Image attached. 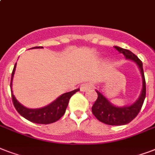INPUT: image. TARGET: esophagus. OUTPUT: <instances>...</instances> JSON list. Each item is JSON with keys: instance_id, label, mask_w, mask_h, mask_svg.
I'll return each instance as SVG.
<instances>
[{"instance_id": "esophagus-1", "label": "esophagus", "mask_w": 155, "mask_h": 155, "mask_svg": "<svg viewBox=\"0 0 155 155\" xmlns=\"http://www.w3.org/2000/svg\"><path fill=\"white\" fill-rule=\"evenodd\" d=\"M93 87V84L91 83H84L80 85V90L82 92H87L88 90H91Z\"/></svg>"}]
</instances>
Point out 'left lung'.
Masks as SVG:
<instances>
[{"label":"left lung","mask_w":155,"mask_h":155,"mask_svg":"<svg viewBox=\"0 0 155 155\" xmlns=\"http://www.w3.org/2000/svg\"><path fill=\"white\" fill-rule=\"evenodd\" d=\"M119 53L123 54L127 59L134 61L140 68L142 76V90L139 98L132 105L125 107L113 106L101 93L97 92V99L92 107V112L97 120L109 125H123L130 123L139 113L146 98V80L142 68V62L137 55L129 51L120 47H114Z\"/></svg>","instance_id":"8db88e82"}]
</instances>
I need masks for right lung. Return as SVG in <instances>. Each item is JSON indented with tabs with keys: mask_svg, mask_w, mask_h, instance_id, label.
<instances>
[{
	"mask_svg": "<svg viewBox=\"0 0 155 155\" xmlns=\"http://www.w3.org/2000/svg\"><path fill=\"white\" fill-rule=\"evenodd\" d=\"M33 48H43L42 47H35ZM31 48V49H33ZM16 64L13 68V72H12V76H11V82L10 87H12V80H13V74L15 71ZM80 91V89L73 90L71 92L64 93L62 96L58 97V99H56L51 104H50L49 105L43 107L42 108H37V109H31V108H27L21 105L19 102L16 100L15 97L12 94V101L16 110L18 111V113L21 116H22L23 117L27 119L31 122L37 123V124H51V123L55 122L58 120H59L63 114L65 113L66 108L68 105L69 100L73 94H75V92Z\"/></svg>",
	"mask_w": 155,
	"mask_h": 155,
	"instance_id": "add662e5",
	"label": "right lung"
}]
</instances>
